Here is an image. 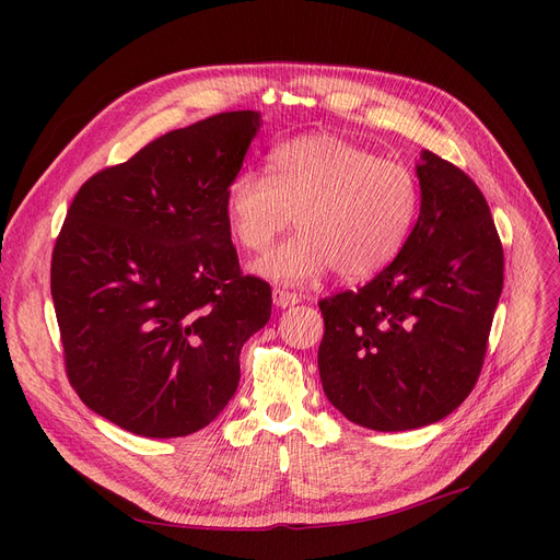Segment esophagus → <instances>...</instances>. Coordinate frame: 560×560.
I'll return each instance as SVG.
<instances>
[{
    "mask_svg": "<svg viewBox=\"0 0 560 560\" xmlns=\"http://www.w3.org/2000/svg\"><path fill=\"white\" fill-rule=\"evenodd\" d=\"M272 300L279 308H288V306H295L300 302V298L295 295V292L290 290H283V288H275L272 290Z\"/></svg>",
    "mask_w": 560,
    "mask_h": 560,
    "instance_id": "esophagus-1",
    "label": "esophagus"
}]
</instances>
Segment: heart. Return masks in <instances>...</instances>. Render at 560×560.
<instances>
[{"label":"heart","instance_id":"b5f03b06","mask_svg":"<svg viewBox=\"0 0 560 560\" xmlns=\"http://www.w3.org/2000/svg\"><path fill=\"white\" fill-rule=\"evenodd\" d=\"M268 170H241L224 211L233 241L265 252L295 215L298 233L254 262V272L302 285L329 270L345 281L384 272L408 243L422 190L406 163L378 159L334 133L277 144Z\"/></svg>","mask_w":560,"mask_h":560}]
</instances>
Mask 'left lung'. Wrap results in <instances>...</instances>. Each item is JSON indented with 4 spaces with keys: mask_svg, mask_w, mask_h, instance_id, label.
<instances>
[{
    "mask_svg": "<svg viewBox=\"0 0 560 560\" xmlns=\"http://www.w3.org/2000/svg\"><path fill=\"white\" fill-rule=\"evenodd\" d=\"M422 206L399 256L363 288L319 300L322 388L374 431L443 420L477 386L504 249L479 186L433 152L418 165Z\"/></svg>",
    "mask_w": 560,
    "mask_h": 560,
    "instance_id": "left-lung-1",
    "label": "left lung"
}]
</instances>
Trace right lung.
<instances>
[{
  "instance_id": "1",
  "label": "right lung",
  "mask_w": 560,
  "mask_h": 560,
  "mask_svg": "<svg viewBox=\"0 0 560 560\" xmlns=\"http://www.w3.org/2000/svg\"><path fill=\"white\" fill-rule=\"evenodd\" d=\"M258 129L229 110L144 144L74 195L51 252L66 374L95 413L144 438L211 424L268 325L272 288L243 275L224 197Z\"/></svg>"
}]
</instances>
